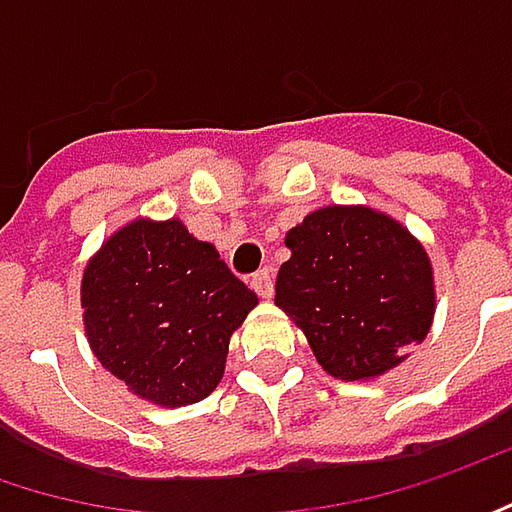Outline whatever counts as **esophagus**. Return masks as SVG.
<instances>
[{
  "instance_id": "obj_1",
  "label": "esophagus",
  "mask_w": 512,
  "mask_h": 512,
  "mask_svg": "<svg viewBox=\"0 0 512 512\" xmlns=\"http://www.w3.org/2000/svg\"><path fill=\"white\" fill-rule=\"evenodd\" d=\"M250 288H253L259 297L268 300V297L274 294V271H271V268H259L256 274L250 276Z\"/></svg>"
}]
</instances>
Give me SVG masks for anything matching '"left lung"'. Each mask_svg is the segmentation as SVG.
Returning <instances> with one entry per match:
<instances>
[{
  "mask_svg": "<svg viewBox=\"0 0 512 512\" xmlns=\"http://www.w3.org/2000/svg\"><path fill=\"white\" fill-rule=\"evenodd\" d=\"M276 276V306L338 379H370L422 344L434 317V279L420 241L364 206H326L297 224Z\"/></svg>",
  "mask_w": 512,
  "mask_h": 512,
  "instance_id": "1",
  "label": "left lung"
}]
</instances>
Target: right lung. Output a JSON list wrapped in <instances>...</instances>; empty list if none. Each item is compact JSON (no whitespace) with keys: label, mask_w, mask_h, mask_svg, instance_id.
Segmentation results:
<instances>
[{"label":"right lung","mask_w":512,"mask_h":512,"mask_svg":"<svg viewBox=\"0 0 512 512\" xmlns=\"http://www.w3.org/2000/svg\"><path fill=\"white\" fill-rule=\"evenodd\" d=\"M81 303L95 358L136 396L180 408L218 387L259 300L180 221H133L87 265Z\"/></svg>","instance_id":"obj_1"}]
</instances>
